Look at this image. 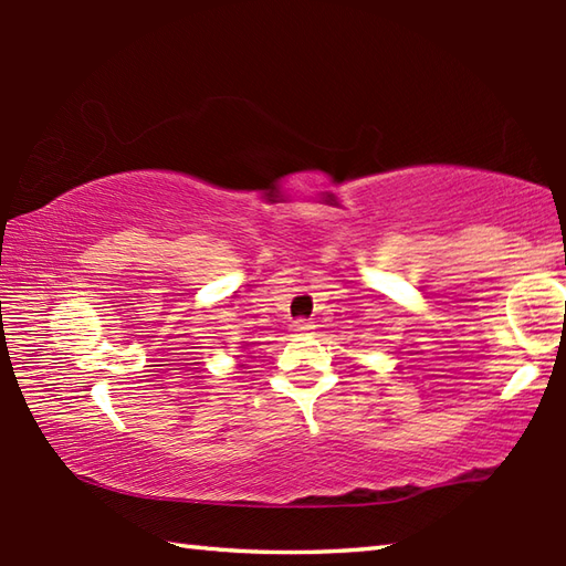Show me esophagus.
Segmentation results:
<instances>
[{"label":"esophagus","mask_w":566,"mask_h":566,"mask_svg":"<svg viewBox=\"0 0 566 566\" xmlns=\"http://www.w3.org/2000/svg\"><path fill=\"white\" fill-rule=\"evenodd\" d=\"M292 332H294V334H310V332H312V322L294 319V322H292Z\"/></svg>","instance_id":"esophagus-1"}]
</instances>
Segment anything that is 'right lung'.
Listing matches in <instances>:
<instances>
[{
	"label": "right lung",
	"instance_id": "obj_1",
	"mask_svg": "<svg viewBox=\"0 0 566 566\" xmlns=\"http://www.w3.org/2000/svg\"><path fill=\"white\" fill-rule=\"evenodd\" d=\"M239 367H244V364H239Z\"/></svg>",
	"mask_w": 566,
	"mask_h": 566
}]
</instances>
